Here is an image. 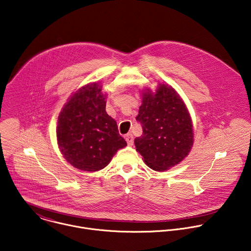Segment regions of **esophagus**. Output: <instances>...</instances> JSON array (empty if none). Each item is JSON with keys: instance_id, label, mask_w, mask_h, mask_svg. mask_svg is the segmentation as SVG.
I'll use <instances>...</instances> for the list:
<instances>
[{"instance_id": "esophagus-1", "label": "esophagus", "mask_w": 251, "mask_h": 251, "mask_svg": "<svg viewBox=\"0 0 251 251\" xmlns=\"http://www.w3.org/2000/svg\"><path fill=\"white\" fill-rule=\"evenodd\" d=\"M125 139H126V142H127V144H128V146H132L133 144H134V137H133V135L132 134H127L126 136H125Z\"/></svg>"}]
</instances>
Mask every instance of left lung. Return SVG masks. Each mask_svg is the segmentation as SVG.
Returning <instances> with one entry per match:
<instances>
[{
    "mask_svg": "<svg viewBox=\"0 0 251 251\" xmlns=\"http://www.w3.org/2000/svg\"><path fill=\"white\" fill-rule=\"evenodd\" d=\"M136 120L143 135L135 139V146L151 169L168 170L190 152L194 143L192 119L171 86L159 84L154 94L150 90L144 93Z\"/></svg>",
    "mask_w": 251,
    "mask_h": 251,
    "instance_id": "8db88e82",
    "label": "left lung"
}]
</instances>
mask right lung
I'll use <instances>...</instances> for the list:
<instances>
[{
  "instance_id": "right-lung-1",
  "label": "right lung",
  "mask_w": 251,
  "mask_h": 251,
  "mask_svg": "<svg viewBox=\"0 0 251 251\" xmlns=\"http://www.w3.org/2000/svg\"><path fill=\"white\" fill-rule=\"evenodd\" d=\"M101 86L89 84L79 89L59 113L56 138L65 159L84 171L104 168L115 152L127 146L116 121L105 111Z\"/></svg>"
}]
</instances>
